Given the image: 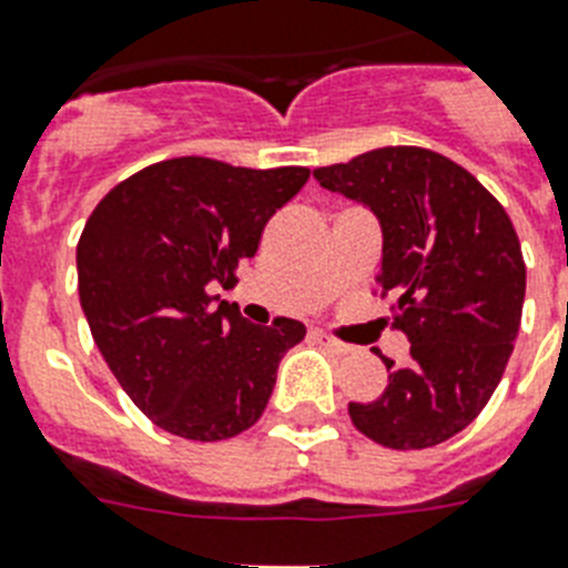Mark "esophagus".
I'll return each instance as SVG.
<instances>
[{
    "instance_id": "1",
    "label": "esophagus",
    "mask_w": 568,
    "mask_h": 568,
    "mask_svg": "<svg viewBox=\"0 0 568 568\" xmlns=\"http://www.w3.org/2000/svg\"><path fill=\"white\" fill-rule=\"evenodd\" d=\"M312 341H315V344H321V347L332 349L335 356H347L349 349H353L349 344H344V341H338V338H332V335H326V332H321V329L312 332Z\"/></svg>"
}]
</instances>
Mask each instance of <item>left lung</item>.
<instances>
[{
  "label": "left lung",
  "instance_id": "obj_1",
  "mask_svg": "<svg viewBox=\"0 0 568 568\" xmlns=\"http://www.w3.org/2000/svg\"><path fill=\"white\" fill-rule=\"evenodd\" d=\"M329 192L364 204L382 227V294L412 362L388 367L373 403H349L353 426L388 449L449 440L481 414L514 353L525 262L505 206L449 156L388 145L315 169Z\"/></svg>",
  "mask_w": 568,
  "mask_h": 568
}]
</instances>
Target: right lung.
I'll return each mask as SVG.
<instances>
[{"instance_id": "add662e5", "label": "right lung", "mask_w": 568, "mask_h": 568, "mask_svg": "<svg viewBox=\"0 0 568 568\" xmlns=\"http://www.w3.org/2000/svg\"><path fill=\"white\" fill-rule=\"evenodd\" d=\"M306 180L303 165L174 156L122 180L92 210L75 256L81 308L108 367L154 426L227 440L262 417L276 367L306 326L251 324L210 285L236 283L271 215Z\"/></svg>"}]
</instances>
